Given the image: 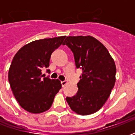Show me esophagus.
Returning <instances> with one entry per match:
<instances>
[{
  "mask_svg": "<svg viewBox=\"0 0 135 135\" xmlns=\"http://www.w3.org/2000/svg\"><path fill=\"white\" fill-rule=\"evenodd\" d=\"M61 86H62V88H64V87L66 85H67L68 82L67 81H66V80H64V81H61Z\"/></svg>",
  "mask_w": 135,
  "mask_h": 135,
  "instance_id": "obj_1",
  "label": "esophagus"
}]
</instances>
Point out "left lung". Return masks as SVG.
Returning a JSON list of instances; mask_svg holds the SVG:
<instances>
[{"instance_id":"1","label":"left lung","mask_w":135,"mask_h":135,"mask_svg":"<svg viewBox=\"0 0 135 135\" xmlns=\"http://www.w3.org/2000/svg\"><path fill=\"white\" fill-rule=\"evenodd\" d=\"M63 45L71 50L76 67L82 70L78 92L66 97V102L77 114L95 113L104 106L115 85L114 60L106 47L91 36H68Z\"/></svg>"}]
</instances>
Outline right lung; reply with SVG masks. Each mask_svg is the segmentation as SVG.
Here are the masks:
<instances>
[{
    "label": "right lung",
    "mask_w": 135,
    "mask_h": 135,
    "mask_svg": "<svg viewBox=\"0 0 135 135\" xmlns=\"http://www.w3.org/2000/svg\"><path fill=\"white\" fill-rule=\"evenodd\" d=\"M65 38L63 36L32 41L15 55L9 66L8 80L14 96L26 111L41 113L47 111L61 88L59 79L45 77L41 70L49 67L52 53Z\"/></svg>",
    "instance_id": "add662e5"
}]
</instances>
